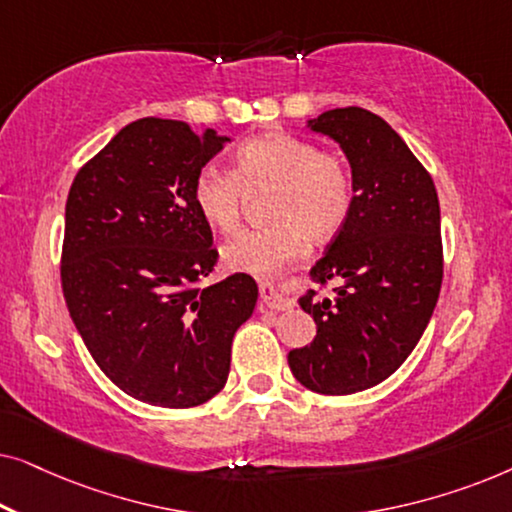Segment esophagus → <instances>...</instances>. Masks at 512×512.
I'll use <instances>...</instances> for the list:
<instances>
[{"label": "esophagus", "instance_id": "obj_1", "mask_svg": "<svg viewBox=\"0 0 512 512\" xmlns=\"http://www.w3.org/2000/svg\"><path fill=\"white\" fill-rule=\"evenodd\" d=\"M261 305L268 307V310H289L291 300L286 298V293L279 289V284L275 279H263L261 282Z\"/></svg>", "mask_w": 512, "mask_h": 512}]
</instances>
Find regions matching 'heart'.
<instances>
[{
  "mask_svg": "<svg viewBox=\"0 0 512 512\" xmlns=\"http://www.w3.org/2000/svg\"><path fill=\"white\" fill-rule=\"evenodd\" d=\"M244 188H270L265 223L244 230L223 247V265L233 272L265 275L314 242L331 240L354 207V172L345 156L319 151L310 139L268 130L237 146L233 172L207 165L193 179V202L219 233H233L244 212Z\"/></svg>",
  "mask_w": 512,
  "mask_h": 512,
  "instance_id": "obj_1",
  "label": "heart"
}]
</instances>
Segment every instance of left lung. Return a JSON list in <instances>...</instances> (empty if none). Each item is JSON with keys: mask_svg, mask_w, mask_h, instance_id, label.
Masks as SVG:
<instances>
[{"mask_svg": "<svg viewBox=\"0 0 512 512\" xmlns=\"http://www.w3.org/2000/svg\"><path fill=\"white\" fill-rule=\"evenodd\" d=\"M310 128L342 146L356 193L312 268L317 282H338L335 296L300 298L317 338L289 352V366L310 391L347 396L396 373L429 324L443 284L440 205L431 174L373 111L331 109Z\"/></svg>", "mask_w": 512, "mask_h": 512, "instance_id": "left-lung-1", "label": "left lung"}]
</instances>
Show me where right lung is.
Instances as JSON below:
<instances>
[{
    "mask_svg": "<svg viewBox=\"0 0 512 512\" xmlns=\"http://www.w3.org/2000/svg\"><path fill=\"white\" fill-rule=\"evenodd\" d=\"M226 142L139 118L67 195L60 279L76 331L118 389L160 408H195L226 387L235 331L258 298L244 272L205 284L219 251L193 179Z\"/></svg>",
    "mask_w": 512,
    "mask_h": 512,
    "instance_id": "obj_1",
    "label": "right lung"
}]
</instances>
